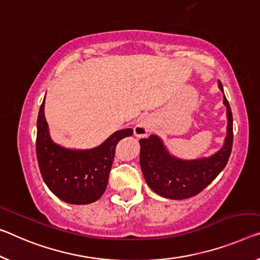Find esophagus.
Listing matches in <instances>:
<instances>
[{"mask_svg": "<svg viewBox=\"0 0 260 260\" xmlns=\"http://www.w3.org/2000/svg\"><path fill=\"white\" fill-rule=\"evenodd\" d=\"M150 123L146 119H142L134 127L135 136H137V137H146L150 133Z\"/></svg>", "mask_w": 260, "mask_h": 260, "instance_id": "1", "label": "esophagus"}]
</instances>
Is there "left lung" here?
Here are the masks:
<instances>
[{
  "label": "left lung",
  "instance_id": "8db88e82",
  "mask_svg": "<svg viewBox=\"0 0 260 260\" xmlns=\"http://www.w3.org/2000/svg\"><path fill=\"white\" fill-rule=\"evenodd\" d=\"M223 93V86L218 81ZM224 94V93H223ZM226 107V137L216 153L207 158L183 160L172 155L158 136L139 139L142 172L150 188L162 198L183 200L194 197L206 188L224 169L233 149V113L229 102L223 96Z\"/></svg>",
  "mask_w": 260,
  "mask_h": 260
}]
</instances>
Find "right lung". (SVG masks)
<instances>
[{"instance_id": "obj_1", "label": "right lung", "mask_w": 260, "mask_h": 260, "mask_svg": "<svg viewBox=\"0 0 260 260\" xmlns=\"http://www.w3.org/2000/svg\"><path fill=\"white\" fill-rule=\"evenodd\" d=\"M44 107L45 99L38 113L36 139V153L44 182L55 197L67 203L95 202L107 188L117 143L133 135L134 130H118L94 149H66L51 139Z\"/></svg>"}]
</instances>
